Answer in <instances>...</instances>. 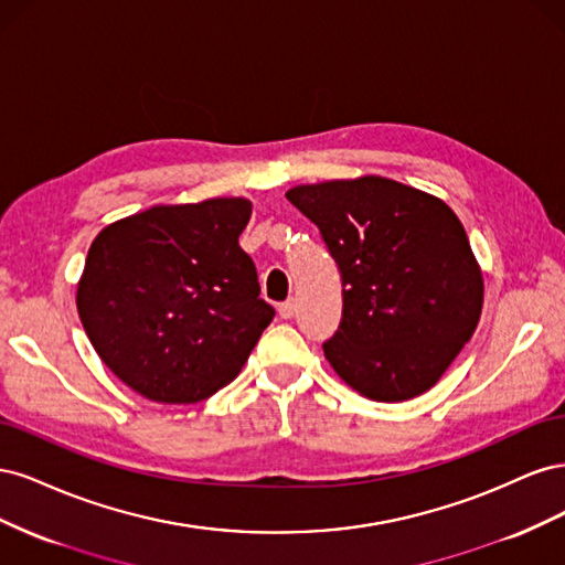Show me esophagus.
I'll list each match as a JSON object with an SVG mask.
<instances>
[{"mask_svg":"<svg viewBox=\"0 0 565 565\" xmlns=\"http://www.w3.org/2000/svg\"><path fill=\"white\" fill-rule=\"evenodd\" d=\"M295 311H297V303H295V299H287V301H282L280 306H278V313H280V318L282 320H289L295 316Z\"/></svg>","mask_w":565,"mask_h":565,"instance_id":"esophagus-1","label":"esophagus"}]
</instances>
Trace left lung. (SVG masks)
<instances>
[{
    "instance_id": "1",
    "label": "left lung",
    "mask_w": 565,
    "mask_h": 565,
    "mask_svg": "<svg viewBox=\"0 0 565 565\" xmlns=\"http://www.w3.org/2000/svg\"><path fill=\"white\" fill-rule=\"evenodd\" d=\"M341 273V322L322 351L370 401L429 391L471 339L483 276L446 202L384 177L297 185Z\"/></svg>"
}]
</instances>
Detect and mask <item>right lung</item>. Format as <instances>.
<instances>
[{
    "label": "right lung",
    "instance_id": "obj_1",
    "mask_svg": "<svg viewBox=\"0 0 565 565\" xmlns=\"http://www.w3.org/2000/svg\"><path fill=\"white\" fill-rule=\"evenodd\" d=\"M245 198L162 204L96 235L77 311L115 377L156 403H198L231 384L268 328Z\"/></svg>",
    "mask_w": 565,
    "mask_h": 565
}]
</instances>
